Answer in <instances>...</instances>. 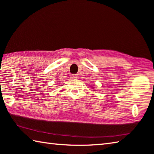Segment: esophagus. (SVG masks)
Here are the masks:
<instances>
[{"mask_svg": "<svg viewBox=\"0 0 154 154\" xmlns=\"http://www.w3.org/2000/svg\"><path fill=\"white\" fill-rule=\"evenodd\" d=\"M70 77H71V78L72 79H76L77 78V75H73V74H72V75H70Z\"/></svg>", "mask_w": 154, "mask_h": 154, "instance_id": "1", "label": "esophagus"}]
</instances>
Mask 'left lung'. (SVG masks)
I'll list each match as a JSON object with an SVG mask.
<instances>
[{"instance_id":"1","label":"left lung","mask_w":154,"mask_h":154,"mask_svg":"<svg viewBox=\"0 0 154 154\" xmlns=\"http://www.w3.org/2000/svg\"><path fill=\"white\" fill-rule=\"evenodd\" d=\"M91 88H93V89H94V87H91Z\"/></svg>"}]
</instances>
